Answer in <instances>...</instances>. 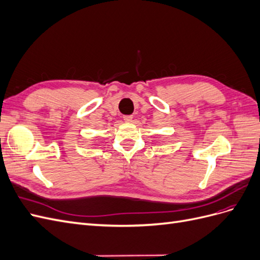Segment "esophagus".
<instances>
[{
  "label": "esophagus",
  "mask_w": 260,
  "mask_h": 260,
  "mask_svg": "<svg viewBox=\"0 0 260 260\" xmlns=\"http://www.w3.org/2000/svg\"><path fill=\"white\" fill-rule=\"evenodd\" d=\"M132 119H133L132 116H124V117H123V120H124L125 122H131Z\"/></svg>",
  "instance_id": "esophagus-1"
}]
</instances>
